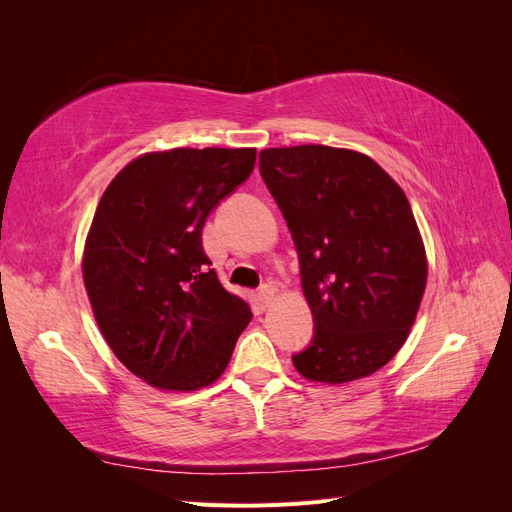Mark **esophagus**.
Returning a JSON list of instances; mask_svg holds the SVG:
<instances>
[{
    "mask_svg": "<svg viewBox=\"0 0 512 512\" xmlns=\"http://www.w3.org/2000/svg\"><path fill=\"white\" fill-rule=\"evenodd\" d=\"M258 297H260V303L265 305V307H269L271 303H273V299H275V288L273 286H262L260 290H258Z\"/></svg>",
    "mask_w": 512,
    "mask_h": 512,
    "instance_id": "obj_1",
    "label": "esophagus"
}]
</instances>
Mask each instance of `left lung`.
<instances>
[{"label":"left lung","instance_id":"left-lung-1","mask_svg":"<svg viewBox=\"0 0 512 512\" xmlns=\"http://www.w3.org/2000/svg\"><path fill=\"white\" fill-rule=\"evenodd\" d=\"M258 164L297 247L316 324L294 369L322 384L376 374L404 346L427 286L425 243L404 190L354 149L271 147Z\"/></svg>","mask_w":512,"mask_h":512}]
</instances>
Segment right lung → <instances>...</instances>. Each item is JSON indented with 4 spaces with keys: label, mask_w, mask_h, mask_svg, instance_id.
<instances>
[{
    "label": "right lung",
    "mask_w": 512,
    "mask_h": 512,
    "mask_svg": "<svg viewBox=\"0 0 512 512\" xmlns=\"http://www.w3.org/2000/svg\"><path fill=\"white\" fill-rule=\"evenodd\" d=\"M254 164V147L151 151L100 198L83 250L85 290L108 348L153 389L213 384L252 320L209 269L203 226Z\"/></svg>",
    "instance_id": "right-lung-1"
}]
</instances>
